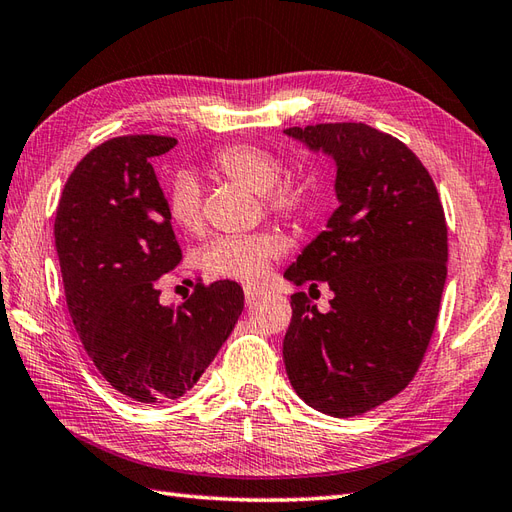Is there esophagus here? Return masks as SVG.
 Listing matches in <instances>:
<instances>
[{
  "mask_svg": "<svg viewBox=\"0 0 512 512\" xmlns=\"http://www.w3.org/2000/svg\"><path fill=\"white\" fill-rule=\"evenodd\" d=\"M258 295H260V291L256 287H245V302L247 304H252Z\"/></svg>",
  "mask_w": 512,
  "mask_h": 512,
  "instance_id": "1",
  "label": "esophagus"
}]
</instances>
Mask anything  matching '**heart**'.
Segmentation results:
<instances>
[{
  "label": "heart",
  "instance_id": "obj_1",
  "mask_svg": "<svg viewBox=\"0 0 512 512\" xmlns=\"http://www.w3.org/2000/svg\"><path fill=\"white\" fill-rule=\"evenodd\" d=\"M212 166L227 179L263 195L267 210L280 219L300 217L306 208V192L291 181H282L287 173L285 162L263 146L232 144L212 157ZM168 217L181 232L195 234L201 230V188L192 175L175 177L168 192ZM278 254L280 238L274 234L221 236L203 249L199 265L210 276L254 285L265 278L269 260Z\"/></svg>",
  "mask_w": 512,
  "mask_h": 512
}]
</instances>
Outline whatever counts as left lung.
<instances>
[{
	"label": "left lung",
	"instance_id": "1",
	"mask_svg": "<svg viewBox=\"0 0 512 512\" xmlns=\"http://www.w3.org/2000/svg\"><path fill=\"white\" fill-rule=\"evenodd\" d=\"M337 162L339 208L285 271L295 285L326 282L320 313L291 295L282 357L313 410L348 418L405 390L434 335L447 278V221L434 179L407 146L363 122L289 127Z\"/></svg>",
	"mask_w": 512,
	"mask_h": 512
}]
</instances>
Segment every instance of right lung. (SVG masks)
<instances>
[{
    "instance_id": "add662e5",
    "label": "right lung",
    "mask_w": 512,
    "mask_h": 512,
    "mask_svg": "<svg viewBox=\"0 0 512 512\" xmlns=\"http://www.w3.org/2000/svg\"><path fill=\"white\" fill-rule=\"evenodd\" d=\"M175 144L168 135L102 142L67 177L54 219L83 348L113 390L140 403L184 396L243 311L234 280H197L186 302L160 304L155 280L177 267L181 249L151 160Z\"/></svg>"
}]
</instances>
